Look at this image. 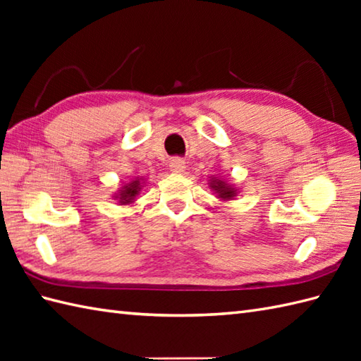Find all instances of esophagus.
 I'll return each mask as SVG.
<instances>
[{"mask_svg": "<svg viewBox=\"0 0 361 361\" xmlns=\"http://www.w3.org/2000/svg\"><path fill=\"white\" fill-rule=\"evenodd\" d=\"M169 169H171L173 173H181L186 169V163L181 158H173L171 163H169Z\"/></svg>", "mask_w": 361, "mask_h": 361, "instance_id": "obj_1", "label": "esophagus"}]
</instances>
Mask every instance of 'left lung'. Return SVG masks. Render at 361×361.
Returning a JSON list of instances; mask_svg holds the SVG:
<instances>
[{"label":"left lung","instance_id":"8db88e82","mask_svg":"<svg viewBox=\"0 0 361 361\" xmlns=\"http://www.w3.org/2000/svg\"><path fill=\"white\" fill-rule=\"evenodd\" d=\"M208 185L209 189L214 190V194H216V197L220 198L221 202L234 200L237 194H239V189L231 185V183H228L225 178H221V176H211Z\"/></svg>","mask_w":361,"mask_h":361}]
</instances>
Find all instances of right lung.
I'll return each instance as SVG.
<instances>
[{"label":"right lung","instance_id":"1","mask_svg":"<svg viewBox=\"0 0 361 361\" xmlns=\"http://www.w3.org/2000/svg\"><path fill=\"white\" fill-rule=\"evenodd\" d=\"M142 185H144V178L136 176V178H133L132 181H128L124 186L119 188L118 192L113 195L114 200H118V203L121 206H127V204L135 203L136 197L141 192Z\"/></svg>","mask_w":361,"mask_h":361}]
</instances>
